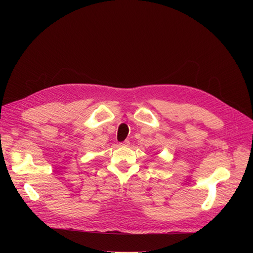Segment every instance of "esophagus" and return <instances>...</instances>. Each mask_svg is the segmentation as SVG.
Returning <instances> with one entry per match:
<instances>
[{"label":"esophagus","mask_w":253,"mask_h":253,"mask_svg":"<svg viewBox=\"0 0 253 253\" xmlns=\"http://www.w3.org/2000/svg\"><path fill=\"white\" fill-rule=\"evenodd\" d=\"M129 144H130V141H129L128 139H126V140H124L123 142H121V145H124V147H128Z\"/></svg>","instance_id":"1"}]
</instances>
